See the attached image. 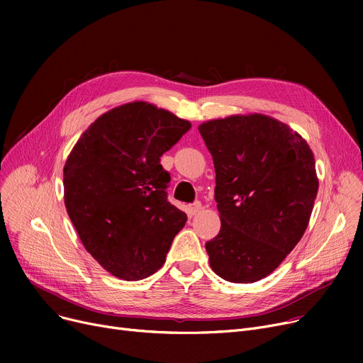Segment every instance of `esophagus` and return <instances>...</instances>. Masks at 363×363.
Returning a JSON list of instances; mask_svg holds the SVG:
<instances>
[{
	"instance_id": "esophagus-1",
	"label": "esophagus",
	"mask_w": 363,
	"mask_h": 363,
	"mask_svg": "<svg viewBox=\"0 0 363 363\" xmlns=\"http://www.w3.org/2000/svg\"><path fill=\"white\" fill-rule=\"evenodd\" d=\"M201 211V203L200 201H194L191 206H189V215L194 216Z\"/></svg>"
}]
</instances>
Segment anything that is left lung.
I'll use <instances>...</instances> for the list:
<instances>
[{"mask_svg":"<svg viewBox=\"0 0 363 363\" xmlns=\"http://www.w3.org/2000/svg\"><path fill=\"white\" fill-rule=\"evenodd\" d=\"M216 172L219 234L206 242L225 281L256 282L274 272L306 231L318 194L313 152L287 125L263 114L199 126Z\"/></svg>","mask_w":363,"mask_h":363,"instance_id":"1","label":"left lung"}]
</instances>
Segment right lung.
<instances>
[{"label": "right lung", "instance_id": "obj_1", "mask_svg": "<svg viewBox=\"0 0 363 363\" xmlns=\"http://www.w3.org/2000/svg\"><path fill=\"white\" fill-rule=\"evenodd\" d=\"M191 123L135 101L82 133L63 170L65 204L86 252L111 275L138 281L166 260L186 215L170 204L160 164Z\"/></svg>", "mask_w": 363, "mask_h": 363}]
</instances>
